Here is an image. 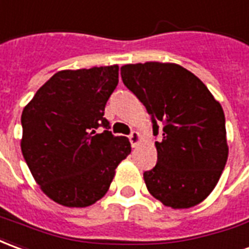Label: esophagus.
Returning <instances> with one entry per match:
<instances>
[{
    "instance_id": "esophagus-1",
    "label": "esophagus",
    "mask_w": 249,
    "mask_h": 249,
    "mask_svg": "<svg viewBox=\"0 0 249 249\" xmlns=\"http://www.w3.org/2000/svg\"><path fill=\"white\" fill-rule=\"evenodd\" d=\"M128 139H130V143H131V146L135 147V146L138 144L139 141H141V135H139V133H137V131H133V133L128 135Z\"/></svg>"
}]
</instances>
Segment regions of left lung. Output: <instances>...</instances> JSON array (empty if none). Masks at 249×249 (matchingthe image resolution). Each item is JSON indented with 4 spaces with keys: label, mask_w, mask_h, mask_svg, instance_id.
Segmentation results:
<instances>
[{
    "label": "left lung",
    "mask_w": 249,
    "mask_h": 249,
    "mask_svg": "<svg viewBox=\"0 0 249 249\" xmlns=\"http://www.w3.org/2000/svg\"><path fill=\"white\" fill-rule=\"evenodd\" d=\"M123 84L149 112L158 160L143 173L153 197L174 209L205 200L227 158L225 116L204 83L181 65L150 61L121 68Z\"/></svg>",
    "instance_id": "obj_1"
}]
</instances>
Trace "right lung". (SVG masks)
Wrapping results in <instances>:
<instances>
[{
	"instance_id": "right-lung-1",
	"label": "right lung",
	"mask_w": 249,
	"mask_h": 249,
	"mask_svg": "<svg viewBox=\"0 0 249 249\" xmlns=\"http://www.w3.org/2000/svg\"><path fill=\"white\" fill-rule=\"evenodd\" d=\"M118 71V65H108L57 72L22 111V156L37 184L57 204L92 205L131 151L128 139L111 133L103 116Z\"/></svg>"
}]
</instances>
